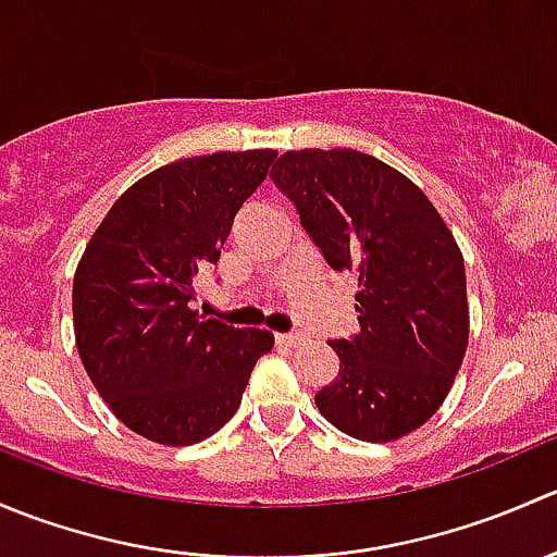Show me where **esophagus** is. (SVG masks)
Wrapping results in <instances>:
<instances>
[{"label": "esophagus", "instance_id": "esophagus-1", "mask_svg": "<svg viewBox=\"0 0 557 557\" xmlns=\"http://www.w3.org/2000/svg\"><path fill=\"white\" fill-rule=\"evenodd\" d=\"M274 339H277L280 345H285V347H296V345H301V342H305L307 336L301 334V331H288V334H277V336H274Z\"/></svg>", "mask_w": 557, "mask_h": 557}]
</instances>
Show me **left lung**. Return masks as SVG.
<instances>
[{"label":"left lung","instance_id":"1","mask_svg":"<svg viewBox=\"0 0 557 557\" xmlns=\"http://www.w3.org/2000/svg\"><path fill=\"white\" fill-rule=\"evenodd\" d=\"M269 177L334 272H356L361 331L331 339L339 369L320 414L363 442L420 429L469 342L463 256L429 196L358 150H288Z\"/></svg>","mask_w":557,"mask_h":557}]
</instances>
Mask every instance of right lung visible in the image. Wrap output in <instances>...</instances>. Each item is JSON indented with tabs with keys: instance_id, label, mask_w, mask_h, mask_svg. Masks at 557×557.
Here are the masks:
<instances>
[{
	"instance_id": "obj_1",
	"label": "right lung",
	"mask_w": 557,
	"mask_h": 557,
	"mask_svg": "<svg viewBox=\"0 0 557 557\" xmlns=\"http://www.w3.org/2000/svg\"><path fill=\"white\" fill-rule=\"evenodd\" d=\"M274 150L174 161L137 180L107 212L72 285L81 361L134 434L196 445L234 418L274 339L190 310L234 218L267 180Z\"/></svg>"
}]
</instances>
